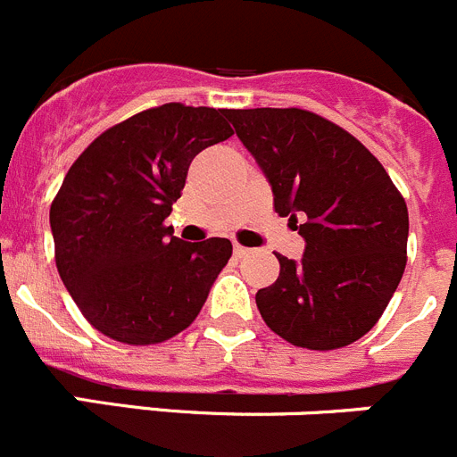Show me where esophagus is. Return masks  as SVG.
I'll return each mask as SVG.
<instances>
[{
    "label": "esophagus",
    "instance_id": "obj_1",
    "mask_svg": "<svg viewBox=\"0 0 457 457\" xmlns=\"http://www.w3.org/2000/svg\"><path fill=\"white\" fill-rule=\"evenodd\" d=\"M250 253V248H245V245H238V244H234V257H245V254Z\"/></svg>",
    "mask_w": 457,
    "mask_h": 457
}]
</instances>
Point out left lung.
Returning a JSON list of instances; mask_svg holds the SVG:
<instances>
[{
    "instance_id": "8db88e82",
    "label": "left lung",
    "mask_w": 457,
    "mask_h": 457,
    "mask_svg": "<svg viewBox=\"0 0 457 457\" xmlns=\"http://www.w3.org/2000/svg\"><path fill=\"white\" fill-rule=\"evenodd\" d=\"M269 178L273 207L298 223L300 262L275 254L279 275L254 300L289 344L335 351L367 335L408 262V204L353 134L305 109H228Z\"/></svg>"
}]
</instances>
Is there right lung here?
Returning a JSON list of instances; mask_svg holds the SVG:
<instances>
[{
    "label": "right lung",
    "instance_id": "right-lung-1",
    "mask_svg": "<svg viewBox=\"0 0 457 457\" xmlns=\"http://www.w3.org/2000/svg\"><path fill=\"white\" fill-rule=\"evenodd\" d=\"M225 111L145 109L102 131L70 166L49 207L56 269L109 339L150 346L187 330L232 257L228 238L184 244L166 225L193 157L234 134Z\"/></svg>",
    "mask_w": 457,
    "mask_h": 457
}]
</instances>
